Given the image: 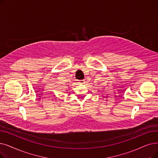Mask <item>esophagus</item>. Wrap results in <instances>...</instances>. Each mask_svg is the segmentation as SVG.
Listing matches in <instances>:
<instances>
[{
    "mask_svg": "<svg viewBox=\"0 0 158 158\" xmlns=\"http://www.w3.org/2000/svg\"><path fill=\"white\" fill-rule=\"evenodd\" d=\"M79 83H80V84H84L85 83V80H79Z\"/></svg>",
    "mask_w": 158,
    "mask_h": 158,
    "instance_id": "1",
    "label": "esophagus"
}]
</instances>
